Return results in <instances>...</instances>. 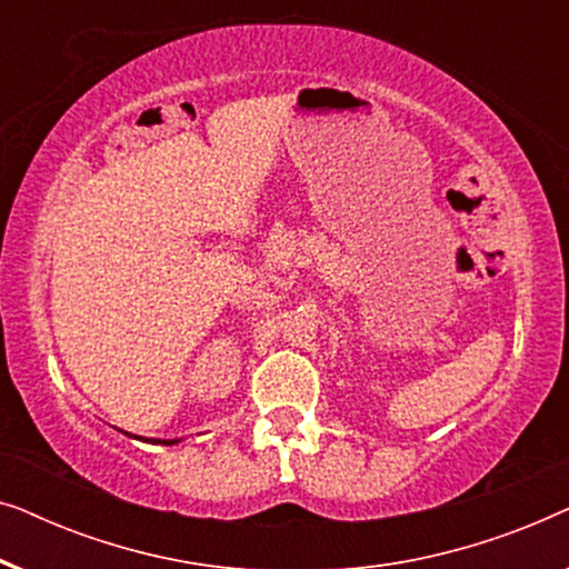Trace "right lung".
Here are the masks:
<instances>
[{"mask_svg": "<svg viewBox=\"0 0 569 569\" xmlns=\"http://www.w3.org/2000/svg\"><path fill=\"white\" fill-rule=\"evenodd\" d=\"M152 442H166V446H173V442H178V440H152Z\"/></svg>", "mask_w": 569, "mask_h": 569, "instance_id": "obj_1", "label": "right lung"}]
</instances>
